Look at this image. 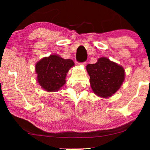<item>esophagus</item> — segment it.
Listing matches in <instances>:
<instances>
[{
	"instance_id": "34e87169",
	"label": "esophagus",
	"mask_w": 150,
	"mask_h": 150,
	"mask_svg": "<svg viewBox=\"0 0 150 150\" xmlns=\"http://www.w3.org/2000/svg\"><path fill=\"white\" fill-rule=\"evenodd\" d=\"M86 64H87V63H86V62H83V63H79V65H83V66H85Z\"/></svg>"
}]
</instances>
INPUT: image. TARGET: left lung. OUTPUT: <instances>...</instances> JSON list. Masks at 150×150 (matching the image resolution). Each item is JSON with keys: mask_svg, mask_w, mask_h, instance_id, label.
<instances>
[{"mask_svg": "<svg viewBox=\"0 0 150 150\" xmlns=\"http://www.w3.org/2000/svg\"><path fill=\"white\" fill-rule=\"evenodd\" d=\"M86 69L93 93L101 98L112 96L124 81V67L106 57L99 58L94 64H88Z\"/></svg>", "mask_w": 150, "mask_h": 150, "instance_id": "8db88e82", "label": "left lung"}]
</instances>
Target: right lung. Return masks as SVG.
<instances>
[{"mask_svg":"<svg viewBox=\"0 0 150 150\" xmlns=\"http://www.w3.org/2000/svg\"><path fill=\"white\" fill-rule=\"evenodd\" d=\"M74 65L71 59H64L57 54L44 57L35 65L38 83L45 91H59L66 83L69 69Z\"/></svg>","mask_w":150,"mask_h":150,"instance_id":"1","label":"right lung"}]
</instances>
